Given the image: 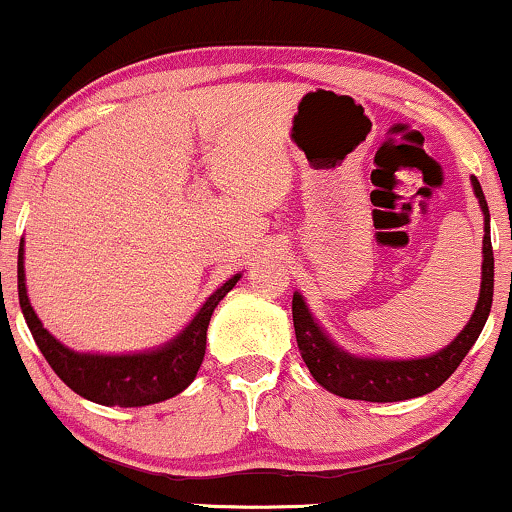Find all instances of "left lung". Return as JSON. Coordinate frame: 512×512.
Here are the masks:
<instances>
[{
    "label": "left lung",
    "mask_w": 512,
    "mask_h": 512,
    "mask_svg": "<svg viewBox=\"0 0 512 512\" xmlns=\"http://www.w3.org/2000/svg\"><path fill=\"white\" fill-rule=\"evenodd\" d=\"M471 186L478 205L485 216V237H482V282L475 310L457 338L438 352L417 356V359H380V356H361L342 349L324 326L314 319L307 307L303 293H293V328L300 356L310 368L314 380L335 396L352 398V401L394 403L408 401L438 389L459 363L464 361L468 349L475 345L478 335L485 328V321L492 310L494 296V251L489 235V207L482 193L480 181L471 177Z\"/></svg>",
    "instance_id": "left-lung-1"
}]
</instances>
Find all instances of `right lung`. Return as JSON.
<instances>
[{"label": "right lung", "mask_w": 512, "mask_h": 512, "mask_svg": "<svg viewBox=\"0 0 512 512\" xmlns=\"http://www.w3.org/2000/svg\"><path fill=\"white\" fill-rule=\"evenodd\" d=\"M240 277L242 272H237L228 282H223L200 305L193 319L163 345L128 354L74 352L72 347L62 345L53 333H48L34 312L25 284V237L20 240L18 249V300L34 342L46 356L48 366L69 389L109 408L114 405L142 408V405L160 403L181 394L195 380L200 363L205 359L207 326L216 305L240 282Z\"/></svg>", "instance_id": "right-lung-1"}]
</instances>
